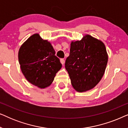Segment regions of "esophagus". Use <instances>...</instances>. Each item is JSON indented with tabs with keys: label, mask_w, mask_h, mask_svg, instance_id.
<instances>
[{
	"label": "esophagus",
	"mask_w": 128,
	"mask_h": 128,
	"mask_svg": "<svg viewBox=\"0 0 128 128\" xmlns=\"http://www.w3.org/2000/svg\"><path fill=\"white\" fill-rule=\"evenodd\" d=\"M60 61L61 64H63V65H64V59H60Z\"/></svg>",
	"instance_id": "obj_1"
}]
</instances>
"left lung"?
Returning <instances> with one entry per match:
<instances>
[{
	"instance_id": "1",
	"label": "left lung",
	"mask_w": 128,
	"mask_h": 128,
	"mask_svg": "<svg viewBox=\"0 0 128 128\" xmlns=\"http://www.w3.org/2000/svg\"><path fill=\"white\" fill-rule=\"evenodd\" d=\"M107 62L106 46L100 40L86 35L80 41H72L65 68L73 88L78 92L93 88L102 78Z\"/></svg>"
}]
</instances>
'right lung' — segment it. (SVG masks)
<instances>
[{
	"label": "right lung",
	"instance_id": "1",
	"mask_svg": "<svg viewBox=\"0 0 128 128\" xmlns=\"http://www.w3.org/2000/svg\"><path fill=\"white\" fill-rule=\"evenodd\" d=\"M51 44L34 34L20 46L18 62L22 74L32 84L40 88L50 86L62 68Z\"/></svg>",
	"mask_w": 128,
	"mask_h": 128
}]
</instances>
